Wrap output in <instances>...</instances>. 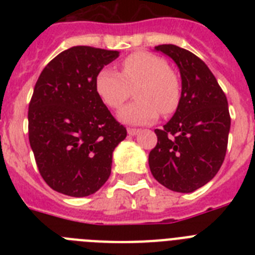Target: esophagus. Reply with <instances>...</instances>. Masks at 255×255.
Listing matches in <instances>:
<instances>
[{
	"label": "esophagus",
	"instance_id": "obj_1",
	"mask_svg": "<svg viewBox=\"0 0 255 255\" xmlns=\"http://www.w3.org/2000/svg\"><path fill=\"white\" fill-rule=\"evenodd\" d=\"M139 132V129H128V134L131 135V136H134V135H136Z\"/></svg>",
	"mask_w": 255,
	"mask_h": 255
}]
</instances>
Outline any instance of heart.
Masks as SVG:
<instances>
[{
	"label": "heart",
	"instance_id": "b5f03b06",
	"mask_svg": "<svg viewBox=\"0 0 255 255\" xmlns=\"http://www.w3.org/2000/svg\"><path fill=\"white\" fill-rule=\"evenodd\" d=\"M138 101L119 112V120L128 125H144L157 120L159 112L176 111L181 100V84L162 57L149 52H134L121 62V73L105 67L97 74L96 91L112 110L124 105L135 89Z\"/></svg>",
	"mask_w": 255,
	"mask_h": 255
}]
</instances>
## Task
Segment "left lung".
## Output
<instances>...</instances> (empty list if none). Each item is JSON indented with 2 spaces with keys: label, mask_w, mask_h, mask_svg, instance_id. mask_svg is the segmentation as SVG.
<instances>
[{
  "label": "left lung",
  "mask_w": 255,
  "mask_h": 255,
  "mask_svg": "<svg viewBox=\"0 0 255 255\" xmlns=\"http://www.w3.org/2000/svg\"><path fill=\"white\" fill-rule=\"evenodd\" d=\"M175 61L181 75V100L172 119L155 129L149 168L159 184L191 193L216 176L226 155L231 125L229 105L203 61L175 44L154 47Z\"/></svg>",
  "instance_id": "8db88e82"
}]
</instances>
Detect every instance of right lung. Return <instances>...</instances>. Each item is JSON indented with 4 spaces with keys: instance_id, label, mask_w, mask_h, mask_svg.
<instances>
[{
    "instance_id": "right-lung-1",
    "label": "right lung",
    "mask_w": 255,
    "mask_h": 255,
    "mask_svg": "<svg viewBox=\"0 0 255 255\" xmlns=\"http://www.w3.org/2000/svg\"><path fill=\"white\" fill-rule=\"evenodd\" d=\"M117 51L76 46L40 73L29 103V141L40 176L61 194L88 197L111 175L112 153L126 138L97 94L96 78Z\"/></svg>"
}]
</instances>
